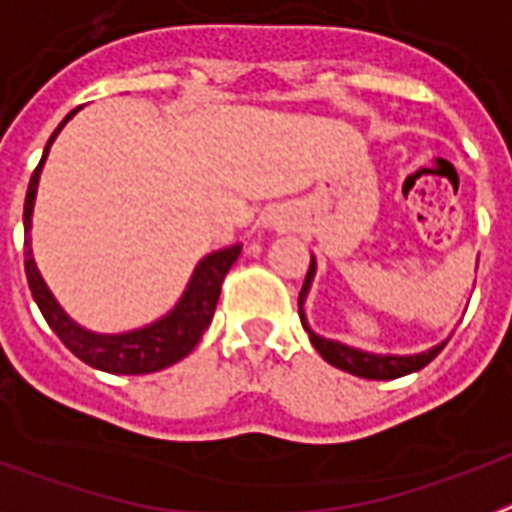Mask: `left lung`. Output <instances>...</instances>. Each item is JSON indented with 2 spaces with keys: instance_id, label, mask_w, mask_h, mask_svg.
<instances>
[{
  "instance_id": "left-lung-1",
  "label": "left lung",
  "mask_w": 512,
  "mask_h": 512,
  "mask_svg": "<svg viewBox=\"0 0 512 512\" xmlns=\"http://www.w3.org/2000/svg\"><path fill=\"white\" fill-rule=\"evenodd\" d=\"M314 271H317V263H309V271H306L304 287L298 293V314H301V325L304 331L309 333V342L314 344V350L323 355V361H328L336 369H342L347 374H355V377H366V380H396V377H404V374H412L423 369L426 363H431L439 355V350L448 342L437 344L426 352H418V355H380V352H366L358 350V347H350V344L333 342V339H325L320 333H314L306 323L304 314V301L309 295V287H312Z\"/></svg>"
}]
</instances>
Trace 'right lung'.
I'll return each instance as SVG.
<instances>
[{
	"instance_id": "add662e5",
	"label": "right lung",
	"mask_w": 512,
	"mask_h": 512,
	"mask_svg": "<svg viewBox=\"0 0 512 512\" xmlns=\"http://www.w3.org/2000/svg\"><path fill=\"white\" fill-rule=\"evenodd\" d=\"M75 111L64 116V121L54 130V135L48 138L43 151V160L34 168L32 179H29V189H26L24 200V268L26 282L32 290V298L40 306L45 323L51 325V331L64 342V347L73 352L75 358H81L83 363H89L94 369L108 374H151L168 369L173 363H179L184 355L195 350V344L200 342V336L211 325L214 309H217L219 290L225 282V274L230 266L236 263L241 255V244L225 246L219 252H211L200 260L192 276H189L187 290L181 293L179 304L173 306L165 317L154 320L151 325L135 328L127 333H94L86 331L83 325H78L64 312L54 293L48 290L45 279L40 276L32 257V211L34 198H37V181L43 173L45 157L51 151V143L56 135L62 132L67 121L73 119Z\"/></svg>"
}]
</instances>
